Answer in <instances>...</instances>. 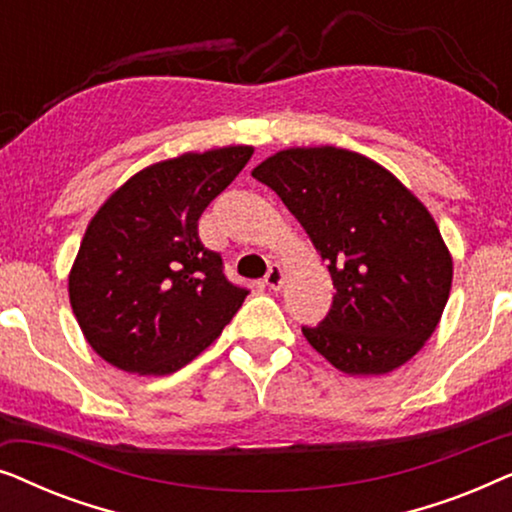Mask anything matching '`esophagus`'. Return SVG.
Returning <instances> with one entry per match:
<instances>
[{
	"label": "esophagus",
	"mask_w": 512,
	"mask_h": 512,
	"mask_svg": "<svg viewBox=\"0 0 512 512\" xmlns=\"http://www.w3.org/2000/svg\"><path fill=\"white\" fill-rule=\"evenodd\" d=\"M265 284L270 286L272 291H279L284 284V268L279 263H272L268 268V275H265Z\"/></svg>",
	"instance_id": "1"
}]
</instances>
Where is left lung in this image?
I'll return each instance as SVG.
<instances>
[{
  "mask_svg": "<svg viewBox=\"0 0 512 512\" xmlns=\"http://www.w3.org/2000/svg\"><path fill=\"white\" fill-rule=\"evenodd\" d=\"M251 177L275 191L331 272V312L307 342L347 375H384L436 331L452 254L422 200L387 167L338 146H291Z\"/></svg>",
  "mask_w": 512,
  "mask_h": 512,
  "instance_id": "left-lung-1",
  "label": "left lung"
}]
</instances>
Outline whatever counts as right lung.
<instances>
[{
  "instance_id": "obj_1",
  "label": "right lung",
  "mask_w": 512,
  "mask_h": 512,
  "mask_svg": "<svg viewBox=\"0 0 512 512\" xmlns=\"http://www.w3.org/2000/svg\"><path fill=\"white\" fill-rule=\"evenodd\" d=\"M254 146L188 151L118 186L90 219L69 270V303L97 356L135 375H170L219 338L247 289L202 247L198 219Z\"/></svg>"
}]
</instances>
